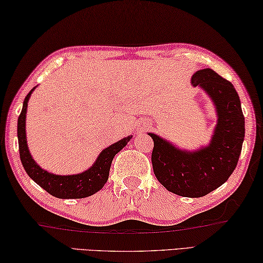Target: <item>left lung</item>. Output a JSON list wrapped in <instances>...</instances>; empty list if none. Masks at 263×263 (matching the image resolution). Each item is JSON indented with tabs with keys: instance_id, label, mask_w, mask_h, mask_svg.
Instances as JSON below:
<instances>
[{
	"instance_id": "left-lung-1",
	"label": "left lung",
	"mask_w": 263,
	"mask_h": 263,
	"mask_svg": "<svg viewBox=\"0 0 263 263\" xmlns=\"http://www.w3.org/2000/svg\"><path fill=\"white\" fill-rule=\"evenodd\" d=\"M216 107L217 124L208 146L196 151L176 147L155 133L151 162L157 179L166 190L183 197L205 196L228 181L240 158L245 138V117L233 84L210 68L191 78Z\"/></svg>"
}]
</instances>
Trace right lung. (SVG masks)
<instances>
[{
    "label": "right lung",
    "instance_id": "add662e5",
    "mask_svg": "<svg viewBox=\"0 0 263 263\" xmlns=\"http://www.w3.org/2000/svg\"><path fill=\"white\" fill-rule=\"evenodd\" d=\"M35 87L27 94L23 101L22 111L17 119V138H18V151L21 163L27 174L33 181L40 185L42 189L58 198H85L92 196L99 191L105 185L108 179L109 167L112 160L118 152L126 146L132 136L123 138L119 142L112 144L111 146L101 151L93 165L81 174L60 176L54 175L42 169L33 159L28 150L26 138V113L28 100Z\"/></svg>",
    "mask_w": 263,
    "mask_h": 263
}]
</instances>
